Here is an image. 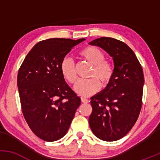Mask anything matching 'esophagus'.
<instances>
[{
	"label": "esophagus",
	"mask_w": 160,
	"mask_h": 160,
	"mask_svg": "<svg viewBox=\"0 0 160 160\" xmlns=\"http://www.w3.org/2000/svg\"><path fill=\"white\" fill-rule=\"evenodd\" d=\"M81 102L82 103H88V102H89V100L86 98H81Z\"/></svg>",
	"instance_id": "obj_1"
}]
</instances>
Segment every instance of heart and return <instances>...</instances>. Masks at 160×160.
I'll list each match as a JSON object with an SVG mask.
<instances>
[{
    "label": "heart",
    "mask_w": 160,
    "mask_h": 160,
    "mask_svg": "<svg viewBox=\"0 0 160 160\" xmlns=\"http://www.w3.org/2000/svg\"><path fill=\"white\" fill-rule=\"evenodd\" d=\"M82 59L92 65L90 73L91 79L82 80L78 82L75 86V91L82 96H89L99 90L101 84L106 86L111 82L113 75V66L105 60V56L101 49L93 46H88L79 52ZM60 71L64 79L71 84L77 81L75 65L71 58L65 57L60 65Z\"/></svg>",
    "instance_id": "b5f03b06"
}]
</instances>
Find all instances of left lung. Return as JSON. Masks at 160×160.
Listing matches in <instances>:
<instances>
[{"label": "left lung", "instance_id": "left-lung-1", "mask_svg": "<svg viewBox=\"0 0 160 160\" xmlns=\"http://www.w3.org/2000/svg\"><path fill=\"white\" fill-rule=\"evenodd\" d=\"M89 44L104 49L114 63L111 82L91 98L89 126L101 140H119L131 130L140 114L144 82L142 67L132 49L120 40L102 37Z\"/></svg>", "mask_w": 160, "mask_h": 160}]
</instances>
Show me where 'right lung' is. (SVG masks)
<instances>
[{
    "mask_svg": "<svg viewBox=\"0 0 160 160\" xmlns=\"http://www.w3.org/2000/svg\"><path fill=\"white\" fill-rule=\"evenodd\" d=\"M84 40H42L31 49L20 66L17 85L24 118L42 140L62 138L80 106V98L66 83L60 65L71 49Z\"/></svg>",
    "mask_w": 160,
    "mask_h": 160,
    "instance_id": "1",
    "label": "right lung"
}]
</instances>
